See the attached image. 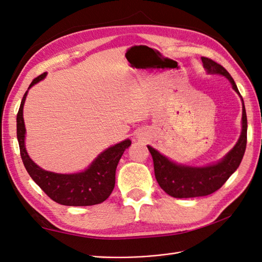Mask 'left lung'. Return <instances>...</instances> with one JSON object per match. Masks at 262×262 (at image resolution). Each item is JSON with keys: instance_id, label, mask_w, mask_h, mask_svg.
Here are the masks:
<instances>
[{"instance_id": "1", "label": "left lung", "mask_w": 262, "mask_h": 262, "mask_svg": "<svg viewBox=\"0 0 262 262\" xmlns=\"http://www.w3.org/2000/svg\"><path fill=\"white\" fill-rule=\"evenodd\" d=\"M201 59L208 74L222 75L228 78L235 93L241 97L232 77L221 64L205 57ZM247 114L242 99V130L238 142L220 162L203 167L176 164L162 155L160 151L147 146L153 157L157 183L168 195L178 199L205 196L217 191L240 165L247 146Z\"/></svg>"}]
</instances>
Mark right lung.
I'll return each instance as SVG.
<instances>
[{
  "mask_svg": "<svg viewBox=\"0 0 262 262\" xmlns=\"http://www.w3.org/2000/svg\"><path fill=\"white\" fill-rule=\"evenodd\" d=\"M47 72L33 79V84L45 79ZM28 95L24 94L16 115V136L20 146L21 159L31 179L54 202L68 206H87L99 204L107 200L115 187V174L121 155L128 148L130 139L107 148L96 157L89 167L80 173L58 174L46 171L30 159L24 145L26 126L23 120V105Z\"/></svg>",
  "mask_w": 262,
  "mask_h": 262,
  "instance_id": "add662e5",
  "label": "right lung"
}]
</instances>
